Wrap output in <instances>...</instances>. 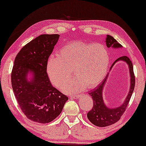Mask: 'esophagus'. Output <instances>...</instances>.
Returning <instances> with one entry per match:
<instances>
[{
  "label": "esophagus",
  "instance_id": "34e87169",
  "mask_svg": "<svg viewBox=\"0 0 146 146\" xmlns=\"http://www.w3.org/2000/svg\"><path fill=\"white\" fill-rule=\"evenodd\" d=\"M81 96V94H80V95H71L70 97L71 98H74V99H78Z\"/></svg>",
  "mask_w": 146,
  "mask_h": 146
}]
</instances>
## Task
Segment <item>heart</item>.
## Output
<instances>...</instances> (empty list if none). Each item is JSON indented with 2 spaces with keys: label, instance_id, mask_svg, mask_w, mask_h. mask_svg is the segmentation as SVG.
<instances>
[{
  "label": "heart",
  "instance_id": "1",
  "mask_svg": "<svg viewBox=\"0 0 146 146\" xmlns=\"http://www.w3.org/2000/svg\"><path fill=\"white\" fill-rule=\"evenodd\" d=\"M110 56L102 44L74 41L67 44L59 51V56H51L46 66L50 80L57 87L61 86L71 77L74 78L62 88L66 93L79 92L87 86L92 88L102 82L106 75Z\"/></svg>",
  "mask_w": 146,
  "mask_h": 146
}]
</instances>
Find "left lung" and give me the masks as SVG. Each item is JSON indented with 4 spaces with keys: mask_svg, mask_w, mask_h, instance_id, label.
I'll return each instance as SVG.
<instances>
[{
    "mask_svg": "<svg viewBox=\"0 0 146 146\" xmlns=\"http://www.w3.org/2000/svg\"><path fill=\"white\" fill-rule=\"evenodd\" d=\"M105 42L108 48H119L122 47V46L117 42L116 40L113 38L111 36L107 35ZM118 61L125 62L129 66V75H130V88H129V93L124 100V102L120 106L115 108H110L107 107L103 100L102 92L106 82L109 75V73L108 74L98 86L89 93V94L92 98L94 105L92 110L87 113V117L90 121L96 126L106 127L117 122L120 119L121 116L126 109L127 106L132 95L133 90H134L135 76L133 73L132 63L128 57L126 56H123L115 60L114 62L111 66L110 70L112 68L113 66Z\"/></svg>",
    "mask_w": 146,
    "mask_h": 146,
    "instance_id": "1",
    "label": "left lung"
}]
</instances>
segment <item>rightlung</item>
I'll use <instances>...</instances> for the list:
<instances>
[{"mask_svg": "<svg viewBox=\"0 0 146 146\" xmlns=\"http://www.w3.org/2000/svg\"><path fill=\"white\" fill-rule=\"evenodd\" d=\"M59 35H41L22 48L11 73L12 87L20 108L31 120L49 123L60 114L68 100L52 86L48 76V58ZM33 76L27 78L28 74Z\"/></svg>", "mask_w": 146, "mask_h": 146, "instance_id": "add662e5", "label": "right lung"}]
</instances>
